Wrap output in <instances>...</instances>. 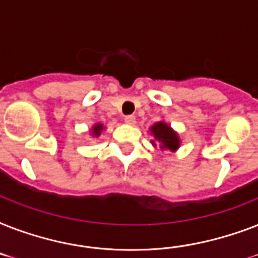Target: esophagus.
Here are the masks:
<instances>
[{
  "label": "esophagus",
  "mask_w": 258,
  "mask_h": 258,
  "mask_svg": "<svg viewBox=\"0 0 258 258\" xmlns=\"http://www.w3.org/2000/svg\"><path fill=\"white\" fill-rule=\"evenodd\" d=\"M124 121L127 124H135L137 123V117L134 116V115H127V116H124Z\"/></svg>",
  "instance_id": "1"
}]
</instances>
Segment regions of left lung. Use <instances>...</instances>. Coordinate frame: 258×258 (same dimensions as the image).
<instances>
[{
	"instance_id": "8db88e82",
	"label": "left lung",
	"mask_w": 258,
	"mask_h": 258,
	"mask_svg": "<svg viewBox=\"0 0 258 258\" xmlns=\"http://www.w3.org/2000/svg\"><path fill=\"white\" fill-rule=\"evenodd\" d=\"M151 133L154 134V137L157 139L158 146L161 150H170V151H175L179 147V139L170 125H167L163 121L155 123L151 127ZM154 145V141H153Z\"/></svg>"
}]
</instances>
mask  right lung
<instances>
[{
  "instance_id": "right-lung-1",
  "label": "right lung",
  "mask_w": 258,
  "mask_h": 258,
  "mask_svg": "<svg viewBox=\"0 0 258 258\" xmlns=\"http://www.w3.org/2000/svg\"><path fill=\"white\" fill-rule=\"evenodd\" d=\"M101 130H103V125H101V124L93 125V128H92V135H95V137H97V135H100Z\"/></svg>"
}]
</instances>
